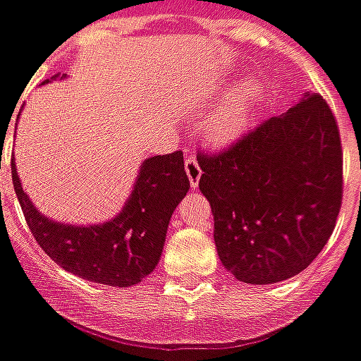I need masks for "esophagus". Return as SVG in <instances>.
<instances>
[{
    "mask_svg": "<svg viewBox=\"0 0 361 361\" xmlns=\"http://www.w3.org/2000/svg\"><path fill=\"white\" fill-rule=\"evenodd\" d=\"M185 173H188V178H190V185L195 190L197 188V183H200L201 178V168L200 164H197V158L190 154V156H185Z\"/></svg>",
    "mask_w": 361,
    "mask_h": 361,
    "instance_id": "1",
    "label": "esophagus"
}]
</instances>
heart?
Here are the masks:
<instances>
[{
  "instance_id": "1",
  "label": "heart",
  "mask_w": 361,
  "mask_h": 361,
  "mask_svg": "<svg viewBox=\"0 0 361 361\" xmlns=\"http://www.w3.org/2000/svg\"><path fill=\"white\" fill-rule=\"evenodd\" d=\"M257 97H259V87L255 82H245L221 106L212 110L203 124L205 136L209 138V142L223 146L239 138L251 122V110Z\"/></svg>"
}]
</instances>
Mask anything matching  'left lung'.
Masks as SVG:
<instances>
[{
    "instance_id": "8db88e82",
    "label": "left lung",
    "mask_w": 361,
    "mask_h": 361,
    "mask_svg": "<svg viewBox=\"0 0 361 361\" xmlns=\"http://www.w3.org/2000/svg\"><path fill=\"white\" fill-rule=\"evenodd\" d=\"M200 168L217 255L241 283L274 284L302 273L334 231L342 144L316 92L221 154H200Z\"/></svg>"
}]
</instances>
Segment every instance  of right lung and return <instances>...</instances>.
I'll list each match as a JSON object with an SVG mask.
<instances>
[{"label": "right lung", "mask_w": 361, "mask_h": 361, "mask_svg": "<svg viewBox=\"0 0 361 361\" xmlns=\"http://www.w3.org/2000/svg\"><path fill=\"white\" fill-rule=\"evenodd\" d=\"M65 77L55 75L43 85ZM11 178L27 225L41 249L68 273L109 286H134L156 269L171 213L190 190L181 152L154 156L142 161L118 215L97 225H73L39 213L21 188L13 160Z\"/></svg>", "instance_id": "add662e5"}]
</instances>
